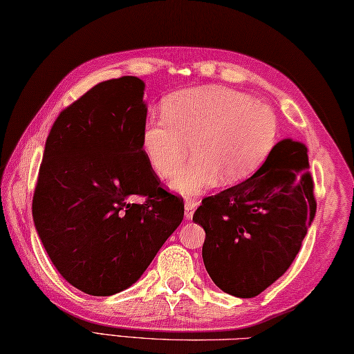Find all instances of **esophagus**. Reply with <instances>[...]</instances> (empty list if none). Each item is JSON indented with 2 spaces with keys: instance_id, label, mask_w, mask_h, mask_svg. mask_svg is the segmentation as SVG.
Listing matches in <instances>:
<instances>
[{
  "instance_id": "esophagus-1",
  "label": "esophagus",
  "mask_w": 354,
  "mask_h": 354,
  "mask_svg": "<svg viewBox=\"0 0 354 354\" xmlns=\"http://www.w3.org/2000/svg\"><path fill=\"white\" fill-rule=\"evenodd\" d=\"M200 205L197 198H186L185 202V218L191 220L192 214H194V209Z\"/></svg>"
}]
</instances>
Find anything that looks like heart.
Wrapping results in <instances>:
<instances>
[{
  "mask_svg": "<svg viewBox=\"0 0 354 354\" xmlns=\"http://www.w3.org/2000/svg\"><path fill=\"white\" fill-rule=\"evenodd\" d=\"M163 118L152 117L140 134L149 169L168 178L193 145L195 158L171 178V189L186 197L214 186L236 185L257 172L279 138L270 106L223 86H200L163 100Z\"/></svg>",
  "mask_w": 354,
  "mask_h": 354,
  "instance_id": "obj_1",
  "label": "heart"
}]
</instances>
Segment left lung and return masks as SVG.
Here are the masks:
<instances>
[{
	"label": "left lung",
	"instance_id": "obj_1",
	"mask_svg": "<svg viewBox=\"0 0 354 354\" xmlns=\"http://www.w3.org/2000/svg\"><path fill=\"white\" fill-rule=\"evenodd\" d=\"M305 145L286 138L245 182L205 197L192 220L205 230L203 263L220 290L256 297L285 274L316 214Z\"/></svg>",
	"mask_w": 354,
	"mask_h": 354
}]
</instances>
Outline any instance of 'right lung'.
Listing matches in <instances>:
<instances>
[{
    "instance_id": "right-lung-1",
    "label": "right lung",
    "mask_w": 354,
    "mask_h": 354,
    "mask_svg": "<svg viewBox=\"0 0 354 354\" xmlns=\"http://www.w3.org/2000/svg\"><path fill=\"white\" fill-rule=\"evenodd\" d=\"M145 83H98L59 112L46 140L32 200L38 236L66 281L91 296L137 282L185 205L165 191L140 148ZM134 195L145 197L132 204Z\"/></svg>"
}]
</instances>
